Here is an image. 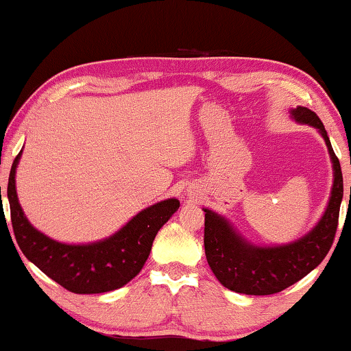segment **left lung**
Returning a JSON list of instances; mask_svg holds the SVG:
<instances>
[{"label":"left lung","instance_id":"left-lung-1","mask_svg":"<svg viewBox=\"0 0 351 351\" xmlns=\"http://www.w3.org/2000/svg\"><path fill=\"white\" fill-rule=\"evenodd\" d=\"M292 119L319 131L328 145L334 169V184L323 217L313 230L289 244L254 246L222 215L204 209V251L215 278L230 291L247 295H270L289 287L323 262L332 246L343 198V177L324 124L315 112L297 107Z\"/></svg>","mask_w":351,"mask_h":351}]
</instances>
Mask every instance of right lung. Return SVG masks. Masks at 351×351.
Listing matches in <instances>:
<instances>
[{
    "label": "right lung",
    "mask_w": 351,
    "mask_h": 351,
    "mask_svg": "<svg viewBox=\"0 0 351 351\" xmlns=\"http://www.w3.org/2000/svg\"><path fill=\"white\" fill-rule=\"evenodd\" d=\"M21 155L22 150L14 160L9 174L8 199L12 230L23 256L51 280L75 294L114 291L137 276L150 256L156 233L179 209V199H165L141 210L123 228L102 241L59 243L38 232L19 204L16 169Z\"/></svg>",
    "instance_id": "right-lung-1"
}]
</instances>
